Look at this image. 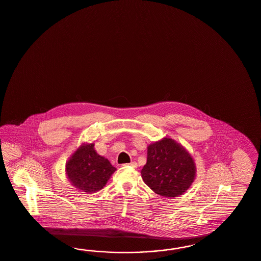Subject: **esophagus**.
<instances>
[{
	"label": "esophagus",
	"mask_w": 261,
	"mask_h": 261,
	"mask_svg": "<svg viewBox=\"0 0 261 261\" xmlns=\"http://www.w3.org/2000/svg\"><path fill=\"white\" fill-rule=\"evenodd\" d=\"M126 165H129V166H131V167H137V163H136L135 161H133V162L129 163V164H124V166H126Z\"/></svg>",
	"instance_id": "34e87169"
}]
</instances>
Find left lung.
I'll return each instance as SVG.
<instances>
[{
  "label": "left lung",
  "instance_id": "1",
  "mask_svg": "<svg viewBox=\"0 0 261 261\" xmlns=\"http://www.w3.org/2000/svg\"><path fill=\"white\" fill-rule=\"evenodd\" d=\"M141 173L146 186L156 194L177 197L193 182L195 165L182 146L164 138L148 146L146 164Z\"/></svg>",
  "mask_w": 261,
  "mask_h": 261
}]
</instances>
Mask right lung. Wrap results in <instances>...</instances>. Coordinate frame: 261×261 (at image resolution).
Listing matches in <instances>:
<instances>
[{
  "label": "right lung",
  "instance_id": "1",
  "mask_svg": "<svg viewBox=\"0 0 261 261\" xmlns=\"http://www.w3.org/2000/svg\"><path fill=\"white\" fill-rule=\"evenodd\" d=\"M71 182L84 192H96L104 188L115 168L108 159L99 155L94 144L80 147L66 165Z\"/></svg>",
  "mask_w": 261,
  "mask_h": 261
}]
</instances>
